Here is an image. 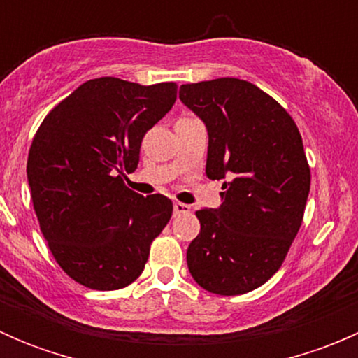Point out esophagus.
Wrapping results in <instances>:
<instances>
[{
  "instance_id": "obj_1",
  "label": "esophagus",
  "mask_w": 358,
  "mask_h": 358,
  "mask_svg": "<svg viewBox=\"0 0 358 358\" xmlns=\"http://www.w3.org/2000/svg\"><path fill=\"white\" fill-rule=\"evenodd\" d=\"M173 213H175V216L185 215V213H190V206L183 204V202H175L173 204Z\"/></svg>"
}]
</instances>
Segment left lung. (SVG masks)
I'll list each match as a JSON object with an SVG mask.
<instances>
[{"label": "left lung", "instance_id": "left-lung-1", "mask_svg": "<svg viewBox=\"0 0 358 358\" xmlns=\"http://www.w3.org/2000/svg\"><path fill=\"white\" fill-rule=\"evenodd\" d=\"M208 129L206 175L223 180L222 204L196 211L187 249L194 280L215 294H244L282 265L301 227L310 168L298 126L272 96L237 78L180 86Z\"/></svg>", "mask_w": 358, "mask_h": 358}]
</instances>
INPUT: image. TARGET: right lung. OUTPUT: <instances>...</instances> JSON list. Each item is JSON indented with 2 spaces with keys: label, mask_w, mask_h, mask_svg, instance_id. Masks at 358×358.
Masks as SVG:
<instances>
[{
  "label": "right lung",
  "mask_w": 358,
  "mask_h": 358,
  "mask_svg": "<svg viewBox=\"0 0 358 358\" xmlns=\"http://www.w3.org/2000/svg\"><path fill=\"white\" fill-rule=\"evenodd\" d=\"M176 100L175 83L142 86L90 79L39 126L27 159V182L39 227L71 279L96 291L131 284L173 202L124 185L142 138Z\"/></svg>",
  "instance_id": "obj_1"
}]
</instances>
